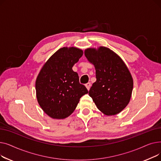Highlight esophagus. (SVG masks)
<instances>
[{"instance_id":"esophagus-1","label":"esophagus","mask_w":161,"mask_h":161,"mask_svg":"<svg viewBox=\"0 0 161 161\" xmlns=\"http://www.w3.org/2000/svg\"><path fill=\"white\" fill-rule=\"evenodd\" d=\"M91 84L90 82H88L86 84V87H87V89L88 90H89V89H90V87H91Z\"/></svg>"}]
</instances>
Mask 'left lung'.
I'll list each match as a JSON object with an SVG mask.
<instances>
[{"instance_id":"1","label":"left lung","mask_w":161,"mask_h":161,"mask_svg":"<svg viewBox=\"0 0 161 161\" xmlns=\"http://www.w3.org/2000/svg\"><path fill=\"white\" fill-rule=\"evenodd\" d=\"M84 53L96 70L97 81L89 91V96L104 114H119L129 104L133 88L128 68L119 56L108 47L89 48Z\"/></svg>"}]
</instances>
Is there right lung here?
Here are the masks:
<instances>
[{
	"mask_svg": "<svg viewBox=\"0 0 161 161\" xmlns=\"http://www.w3.org/2000/svg\"><path fill=\"white\" fill-rule=\"evenodd\" d=\"M83 55L76 47H63L51 57L36 81V97L44 112L53 119H64L74 111L88 90L72 67Z\"/></svg>",
	"mask_w": 161,
	"mask_h": 161,
	"instance_id": "right-lung-1",
	"label": "right lung"
}]
</instances>
